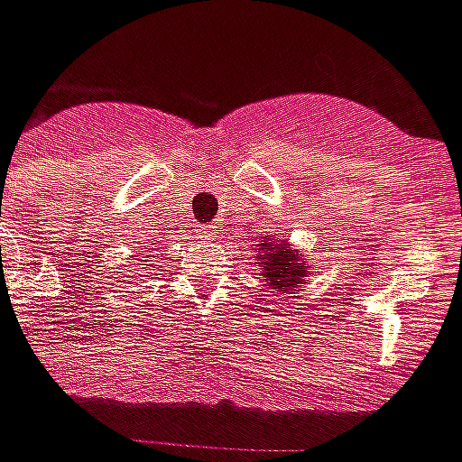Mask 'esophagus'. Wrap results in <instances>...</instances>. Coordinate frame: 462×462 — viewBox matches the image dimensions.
Segmentation results:
<instances>
[{"label":"esophagus","mask_w":462,"mask_h":462,"mask_svg":"<svg viewBox=\"0 0 462 462\" xmlns=\"http://www.w3.org/2000/svg\"><path fill=\"white\" fill-rule=\"evenodd\" d=\"M214 231H217V226H199L195 228V236L199 241H207V238H214Z\"/></svg>","instance_id":"obj_1"}]
</instances>
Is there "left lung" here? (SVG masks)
<instances>
[{"label": "left lung", "instance_id": "obj_1", "mask_svg": "<svg viewBox=\"0 0 462 462\" xmlns=\"http://www.w3.org/2000/svg\"><path fill=\"white\" fill-rule=\"evenodd\" d=\"M257 267L263 270L267 287L274 289V296L294 291L299 284L309 277V264L299 250L289 248V243L282 238H263L255 248Z\"/></svg>", "mask_w": 462, "mask_h": 462}]
</instances>
